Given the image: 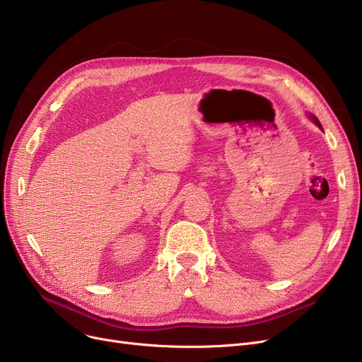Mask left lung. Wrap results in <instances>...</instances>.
Returning <instances> with one entry per match:
<instances>
[{
    "mask_svg": "<svg viewBox=\"0 0 362 362\" xmlns=\"http://www.w3.org/2000/svg\"><path fill=\"white\" fill-rule=\"evenodd\" d=\"M310 119H311V120H313V122H314V123H315L318 127H321V123L318 122V119H317L315 116H313V114H310Z\"/></svg>",
    "mask_w": 362,
    "mask_h": 362,
    "instance_id": "8db88e82",
    "label": "left lung"
}]
</instances>
